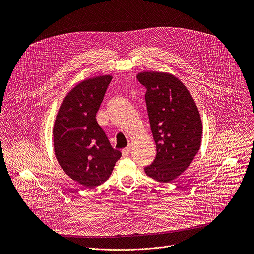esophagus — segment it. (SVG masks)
Masks as SVG:
<instances>
[{"mask_svg": "<svg viewBox=\"0 0 254 254\" xmlns=\"http://www.w3.org/2000/svg\"><path fill=\"white\" fill-rule=\"evenodd\" d=\"M129 152H130V148H129V147H127V148H125V149L122 150V154H123L124 157L127 156V155L129 154Z\"/></svg>", "mask_w": 254, "mask_h": 254, "instance_id": "34e87169", "label": "esophagus"}]
</instances>
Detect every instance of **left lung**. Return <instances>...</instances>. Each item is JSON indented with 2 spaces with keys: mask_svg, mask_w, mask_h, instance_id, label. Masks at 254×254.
<instances>
[{
  "mask_svg": "<svg viewBox=\"0 0 254 254\" xmlns=\"http://www.w3.org/2000/svg\"><path fill=\"white\" fill-rule=\"evenodd\" d=\"M137 80L147 88L146 103L157 156L146 174L170 183L192 163L202 138L198 107L187 87L167 72H140Z\"/></svg>",
  "mask_w": 254,
  "mask_h": 254,
  "instance_id": "1",
  "label": "left lung"
}]
</instances>
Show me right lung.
Returning <instances> with one entry per match:
<instances>
[{
	"label": "right lung",
	"mask_w": 254,
	"mask_h": 254,
	"mask_svg": "<svg viewBox=\"0 0 254 254\" xmlns=\"http://www.w3.org/2000/svg\"><path fill=\"white\" fill-rule=\"evenodd\" d=\"M112 79L111 75L95 76L72 88L60 105L53 127L54 152L60 167L86 188L104 183L122 157L95 118Z\"/></svg>",
	"instance_id": "obj_1"
}]
</instances>
